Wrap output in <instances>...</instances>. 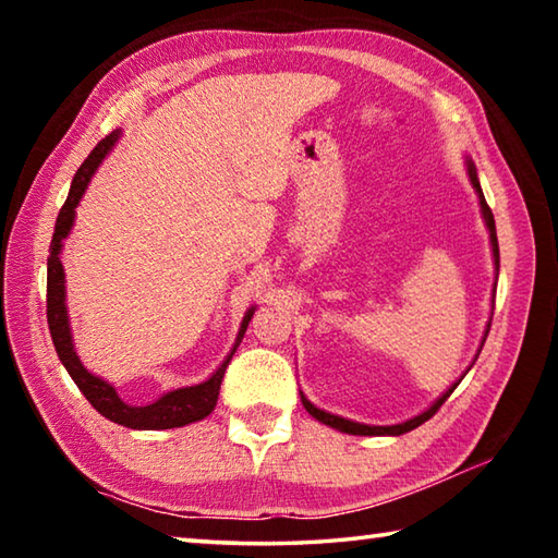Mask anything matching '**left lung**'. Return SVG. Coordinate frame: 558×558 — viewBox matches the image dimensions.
<instances>
[{
  "label": "left lung",
  "mask_w": 558,
  "mask_h": 558,
  "mask_svg": "<svg viewBox=\"0 0 558 558\" xmlns=\"http://www.w3.org/2000/svg\"><path fill=\"white\" fill-rule=\"evenodd\" d=\"M468 174H470V182H472V186H475V192H477V196H480V209H483V219H485V223H487V231H489V243H493V256H495V266H497V270H499V245H497V231H495V216H493V209H489L487 206V202H485V194H483V186H480V179H477V172H475V165L470 162L468 159ZM489 325H493V319H489ZM489 325H487V329H485V337H483V344H485V339H487V332H489ZM483 344H480V349H483ZM477 359V356H475ZM470 372V369H468ZM462 381V376L460 379L450 386V389L440 396V399L430 405V409H426L423 413H418V415H413V418H409V421H403V423H396V426H366V423H356V421H349V418H342V415H335V413H327V411H323V409H317V405H313L310 403L307 399H305V393L300 391V399H302V405H305L307 409V413L313 415V418H317L319 423H325V426H329V428H337V430H342V433H349V436H401V433H409V430H413V428H418L421 423H426L428 418H433V415H436V411L440 409L442 403H446V399L448 396L456 391V386Z\"/></svg>",
  "instance_id": "8db88e82"
}]
</instances>
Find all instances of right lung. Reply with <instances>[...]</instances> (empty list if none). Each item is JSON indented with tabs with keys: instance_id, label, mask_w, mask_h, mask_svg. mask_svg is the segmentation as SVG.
Masks as SVG:
<instances>
[{
	"instance_id": "1",
	"label": "right lung",
	"mask_w": 558,
	"mask_h": 558,
	"mask_svg": "<svg viewBox=\"0 0 558 558\" xmlns=\"http://www.w3.org/2000/svg\"><path fill=\"white\" fill-rule=\"evenodd\" d=\"M120 132H110L108 137H102L100 143L93 147V153L88 155L86 162L78 167L73 182H71V192L69 199L61 206L59 219H56V231L49 245V270H46V319H49V329H51V339L56 347V354H59L61 364L65 366V372L71 374V379L75 386L83 391V396L90 401L93 409H96L100 415H106L108 421L118 423V426L125 428H137V430H165V428H182L186 423H196L206 418L214 411L216 401H219V391H221V381L226 374V366H229L231 356L235 352V347L241 344V339L245 335V327H248L253 310L245 313L239 335H235V344L231 349V354L223 359V364L216 369L209 379L196 384V386H184V389H174L165 393L162 399H157L149 405H132L125 403L118 396L116 386H110L108 381H102L100 376L90 374L86 366L81 364L78 354L73 349V337H71V325H69V310H65V280H63V266H61V248H63V239L71 233L73 229V219H75V206L86 194L88 182L96 174V169L100 167L102 159L112 149V145L118 143Z\"/></svg>"
}]
</instances>
